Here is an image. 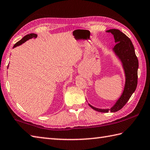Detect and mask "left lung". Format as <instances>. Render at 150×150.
Listing matches in <instances>:
<instances>
[{"label": "left lung", "mask_w": 150, "mask_h": 150, "mask_svg": "<svg viewBox=\"0 0 150 150\" xmlns=\"http://www.w3.org/2000/svg\"><path fill=\"white\" fill-rule=\"evenodd\" d=\"M106 32L111 33L113 35L115 42L117 43L112 50L120 59L123 65L126 76L124 89L120 98L111 109H98L90 104L88 105L91 108L98 112H108L111 111L114 112L123 108L135 92L138 80L139 61L136 56L132 42L126 35L117 29H111Z\"/></svg>", "instance_id": "1"}]
</instances>
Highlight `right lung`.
Listing matches in <instances>:
<instances>
[{
    "instance_id": "add662e5",
    "label": "right lung",
    "mask_w": 150,
    "mask_h": 150,
    "mask_svg": "<svg viewBox=\"0 0 150 150\" xmlns=\"http://www.w3.org/2000/svg\"><path fill=\"white\" fill-rule=\"evenodd\" d=\"M37 36L38 35H37V34H35V33H30V34H28V35H25L22 39H21L19 41H18L17 42H16V43L15 44V45L13 46V48L17 47V46L21 45V44L23 43V42L26 41L27 40H28V39H30L36 38Z\"/></svg>"
}]
</instances>
